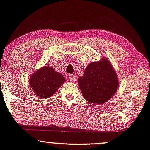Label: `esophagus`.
<instances>
[{"instance_id":"34e87169","label":"esophagus","mask_w":150,"mask_h":150,"mask_svg":"<svg viewBox=\"0 0 150 150\" xmlns=\"http://www.w3.org/2000/svg\"><path fill=\"white\" fill-rule=\"evenodd\" d=\"M69 79L71 81H75V75H73V74H72V75H70L69 76Z\"/></svg>"}]
</instances>
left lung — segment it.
Segmentation results:
<instances>
[{
    "label": "left lung",
    "mask_w": 150,
    "mask_h": 150,
    "mask_svg": "<svg viewBox=\"0 0 150 150\" xmlns=\"http://www.w3.org/2000/svg\"><path fill=\"white\" fill-rule=\"evenodd\" d=\"M77 83L85 99L97 105L112 98L119 86L116 72L106 57L98 62H91L83 76L79 77Z\"/></svg>",
    "instance_id": "8db88e82"
}]
</instances>
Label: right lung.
Masks as SVG:
<instances>
[{"mask_svg": "<svg viewBox=\"0 0 150 150\" xmlns=\"http://www.w3.org/2000/svg\"><path fill=\"white\" fill-rule=\"evenodd\" d=\"M66 81L62 73L52 67L44 66L33 73L30 77V86L39 98H50L55 94Z\"/></svg>", "mask_w": 150, "mask_h": 150, "instance_id": "right-lung-1", "label": "right lung"}]
</instances>
